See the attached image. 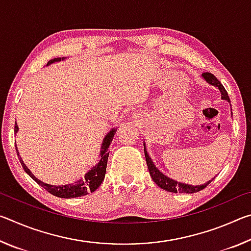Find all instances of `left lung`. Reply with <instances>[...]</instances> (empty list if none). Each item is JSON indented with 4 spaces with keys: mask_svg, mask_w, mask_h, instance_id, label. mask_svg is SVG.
I'll use <instances>...</instances> for the list:
<instances>
[{
    "mask_svg": "<svg viewBox=\"0 0 251 251\" xmlns=\"http://www.w3.org/2000/svg\"><path fill=\"white\" fill-rule=\"evenodd\" d=\"M201 77L206 80L208 84L212 85V86L217 87L220 91V94H222V99L227 100L228 103H230V100H229L228 93L225 90V87L223 86V84L219 82V80L215 77L211 73H202ZM232 115V113H231ZM144 151H145V158H146V163L148 166V171H150V175L151 176L152 180L155 181L156 185H158L161 189L166 190V192H171V193H184V194H194L197 193L199 190H201L209 185V182L211 180L207 181L206 184L203 185H197V186H193V185H188V184H182V182H178L174 179H171L167 176H165L163 173L159 172L158 169L156 168V166L152 163L151 158H150V155L147 154V151L145 148V143H144Z\"/></svg>",
    "mask_w": 251,
    "mask_h": 251,
    "instance_id": "obj_1",
    "label": "left lung"
}]
</instances>
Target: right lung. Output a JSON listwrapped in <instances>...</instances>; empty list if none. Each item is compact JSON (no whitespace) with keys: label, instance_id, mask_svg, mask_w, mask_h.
I'll return each instance as SVG.
<instances>
[{"label":"right lung","instance_id":"1","mask_svg":"<svg viewBox=\"0 0 251 251\" xmlns=\"http://www.w3.org/2000/svg\"><path fill=\"white\" fill-rule=\"evenodd\" d=\"M65 59L66 57H55L53 59H50V61H49L46 66H49L56 62L65 61ZM18 130H19V126L16 125L15 123L14 133L15 134L18 133ZM116 130L117 128H112L104 137L103 143H101V147H100L99 163H97L95 166H93V168H91L90 172L85 174V176L83 178H79L78 180L71 182V184L59 185V186L46 184V182H43L42 180L37 179V178L33 175L31 171L25 166L22 158L20 157L21 165H22L25 173H26L33 180H35L41 187H43L44 189H46L49 193L54 195V196L59 197V198H76V197L85 196V195L95 192V190L100 186L101 181L104 180L105 174H106V166H107V159L109 155L108 147L113 141L114 135L116 134ZM16 151H18V148H16ZM18 155H19V151H18Z\"/></svg>","mask_w":251,"mask_h":251}]
</instances>
